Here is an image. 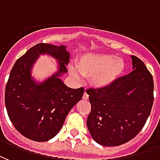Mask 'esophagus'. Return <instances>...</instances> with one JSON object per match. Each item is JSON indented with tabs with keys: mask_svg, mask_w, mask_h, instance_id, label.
<instances>
[{
	"mask_svg": "<svg viewBox=\"0 0 160 160\" xmlns=\"http://www.w3.org/2000/svg\"><path fill=\"white\" fill-rule=\"evenodd\" d=\"M82 98L84 99V100H88V94H87V92L85 91L84 93H83V95H82Z\"/></svg>",
	"mask_w": 160,
	"mask_h": 160,
	"instance_id": "1",
	"label": "esophagus"
}]
</instances>
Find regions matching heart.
Masks as SVG:
<instances>
[{"instance_id": "heart-1", "label": "heart", "mask_w": 160, "mask_h": 160, "mask_svg": "<svg viewBox=\"0 0 160 160\" xmlns=\"http://www.w3.org/2000/svg\"><path fill=\"white\" fill-rule=\"evenodd\" d=\"M81 74L93 76L92 82L95 87L105 88L111 85L123 74L125 63L123 59L112 54H86L78 63ZM77 75L75 71H72Z\"/></svg>"}]
</instances>
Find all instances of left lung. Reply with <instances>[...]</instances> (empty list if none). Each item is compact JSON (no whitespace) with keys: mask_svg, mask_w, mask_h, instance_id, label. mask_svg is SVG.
Returning <instances> with one entry per match:
<instances>
[{"mask_svg":"<svg viewBox=\"0 0 160 160\" xmlns=\"http://www.w3.org/2000/svg\"><path fill=\"white\" fill-rule=\"evenodd\" d=\"M132 72L105 88H88L91 111L88 131L106 147L126 143L142 130L153 103V79L145 64L135 55Z\"/></svg>","mask_w":160,"mask_h":160,"instance_id":"left-lung-1","label":"left lung"}]
</instances>
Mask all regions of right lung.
<instances>
[{"mask_svg":"<svg viewBox=\"0 0 160 160\" xmlns=\"http://www.w3.org/2000/svg\"><path fill=\"white\" fill-rule=\"evenodd\" d=\"M61 61L60 72L42 85L30 78V67L39 53ZM66 47L38 43L17 59L6 85L5 104L15 129L28 139L47 142L59 133L67 114L82 97L84 88H71L58 78L67 72Z\"/></svg>","mask_w":160,"mask_h":160,"instance_id":"1","label":"right lung"}]
</instances>
